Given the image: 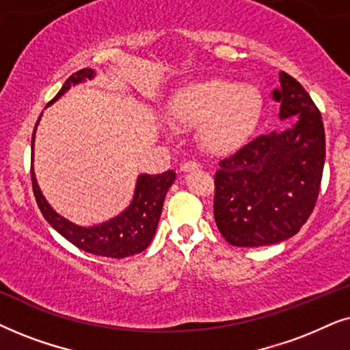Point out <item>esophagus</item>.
Instances as JSON below:
<instances>
[{
	"label": "esophagus",
	"instance_id": "34e87169",
	"mask_svg": "<svg viewBox=\"0 0 350 350\" xmlns=\"http://www.w3.org/2000/svg\"><path fill=\"white\" fill-rule=\"evenodd\" d=\"M195 170H200V163H197V161L189 160V161H184L183 165H180V171H183V172H190V171H195Z\"/></svg>",
	"mask_w": 350,
	"mask_h": 350
}]
</instances>
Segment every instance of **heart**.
<instances>
[{"label": "heart", "instance_id": "b5f03b06", "mask_svg": "<svg viewBox=\"0 0 350 350\" xmlns=\"http://www.w3.org/2000/svg\"><path fill=\"white\" fill-rule=\"evenodd\" d=\"M170 118L183 126H200V142L214 155L243 148L258 131L264 97L253 85L204 78L180 86L167 105Z\"/></svg>", "mask_w": 350, "mask_h": 350}]
</instances>
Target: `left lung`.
Masks as SVG:
<instances>
[{
    "label": "left lung",
    "instance_id": "obj_1",
    "mask_svg": "<svg viewBox=\"0 0 350 350\" xmlns=\"http://www.w3.org/2000/svg\"><path fill=\"white\" fill-rule=\"evenodd\" d=\"M272 99L282 131L256 137L219 163L214 219L224 239L240 248L275 245L301 230L319 197L325 165V128L299 81L280 72Z\"/></svg>",
    "mask_w": 350,
    "mask_h": 350
}]
</instances>
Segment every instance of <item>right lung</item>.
I'll return each instance as SVG.
<instances>
[{
  "mask_svg": "<svg viewBox=\"0 0 350 350\" xmlns=\"http://www.w3.org/2000/svg\"><path fill=\"white\" fill-rule=\"evenodd\" d=\"M96 77L94 68H83L80 72L73 73L64 86L60 88L57 96L49 102L54 104L60 99L72 86L81 85L92 80ZM43 115V113H41ZM41 115L35 124L33 136H31V161L35 155V133L38 128ZM176 179L174 171H166L163 174L148 176L141 174L136 180V189L131 203L115 217L104 221L94 226H80L68 221L62 214H59L51 206L48 200L41 192L36 174L31 165V183H33V193L38 203V208L53 229L59 232L65 240L88 253L96 256H105V258H128V256L142 253L150 245L155 235L158 221H160L163 202H165L167 189L171 187Z\"/></svg>",
  "mask_w": 350,
  "mask_h": 350,
  "instance_id": "1",
  "label": "right lung"
}]
</instances>
